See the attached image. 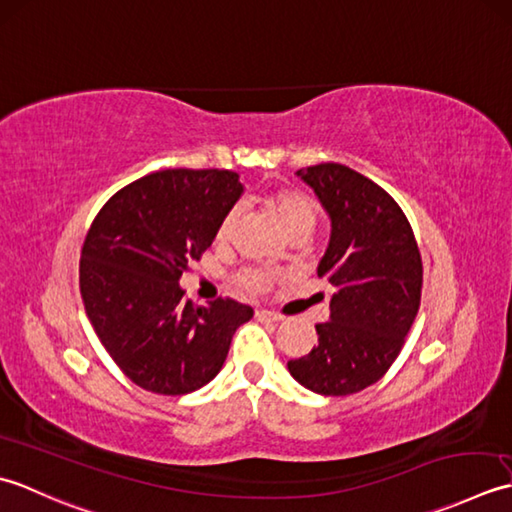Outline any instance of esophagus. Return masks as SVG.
Instances as JSON below:
<instances>
[{
	"label": "esophagus",
	"mask_w": 512,
	"mask_h": 512,
	"mask_svg": "<svg viewBox=\"0 0 512 512\" xmlns=\"http://www.w3.org/2000/svg\"><path fill=\"white\" fill-rule=\"evenodd\" d=\"M256 318L263 320V322H278V320H283V316L276 314V311H269V309H256Z\"/></svg>",
	"instance_id": "esophagus-1"
}]
</instances>
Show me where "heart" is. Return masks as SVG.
<instances>
[{"label": "heart", "mask_w": 512, "mask_h": 512, "mask_svg": "<svg viewBox=\"0 0 512 512\" xmlns=\"http://www.w3.org/2000/svg\"><path fill=\"white\" fill-rule=\"evenodd\" d=\"M263 205L271 212V216L276 218L278 225L283 227L285 234L302 227L311 229L318 218L316 203L311 201V196L298 190V187H289V185L274 187V190H269L263 196ZM236 223H238V210H229L216 229V241L227 243L234 234ZM271 280H274V276L265 269H247L241 274V285L252 291L265 289Z\"/></svg>", "instance_id": "heart-1"}]
</instances>
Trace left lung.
<instances>
[{"instance_id": "1", "label": "left lung", "mask_w": 512, "mask_h": 512, "mask_svg": "<svg viewBox=\"0 0 512 512\" xmlns=\"http://www.w3.org/2000/svg\"><path fill=\"white\" fill-rule=\"evenodd\" d=\"M331 221L318 278L331 287L329 320L318 347L289 360L302 387L320 395L367 389L389 371L420 309L422 258L413 229L393 198L340 163L296 172Z\"/></svg>"}]
</instances>
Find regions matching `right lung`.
Segmentation results:
<instances>
[{
	"label": "right lung",
	"mask_w": 512,
	"mask_h": 512,
	"mask_svg": "<svg viewBox=\"0 0 512 512\" xmlns=\"http://www.w3.org/2000/svg\"><path fill=\"white\" fill-rule=\"evenodd\" d=\"M229 170H163L125 185L101 207L81 249L79 287L92 329L141 389L185 395L223 369L241 302L185 300L179 280L216 238L243 194Z\"/></svg>",
	"instance_id": "obj_1"
}]
</instances>
